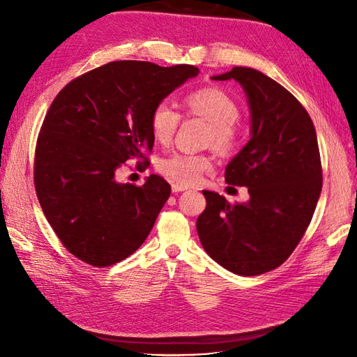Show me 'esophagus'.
<instances>
[{
    "label": "esophagus",
    "mask_w": 357,
    "mask_h": 357,
    "mask_svg": "<svg viewBox=\"0 0 357 357\" xmlns=\"http://www.w3.org/2000/svg\"><path fill=\"white\" fill-rule=\"evenodd\" d=\"M172 190H173V193H181V192L187 190V187L185 185H181V184H173L172 185Z\"/></svg>",
    "instance_id": "1"
}]
</instances>
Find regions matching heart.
Returning <instances> with one entry per match:
<instances>
[{
  "label": "heart",
  "mask_w": 357,
  "mask_h": 357,
  "mask_svg": "<svg viewBox=\"0 0 357 357\" xmlns=\"http://www.w3.org/2000/svg\"><path fill=\"white\" fill-rule=\"evenodd\" d=\"M188 113L204 118L211 124V139L219 150H229L236 142L234 121L239 118L236 102L219 89H199L185 98ZM181 115L169 102H159L151 112L150 128L155 139L167 144L176 133ZM211 165L210 158L195 151L179 150L162 158L158 169L165 178L181 185H192L201 179L202 173Z\"/></svg>",
  "instance_id": "b5f03b06"
}]
</instances>
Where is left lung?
I'll return each instance as SVG.
<instances>
[{"mask_svg":"<svg viewBox=\"0 0 357 357\" xmlns=\"http://www.w3.org/2000/svg\"><path fill=\"white\" fill-rule=\"evenodd\" d=\"M211 79H234L247 96L252 138L225 167V181L247 187L250 199L230 204L202 190L207 207L196 229L211 259L257 276L285 262L312 221L322 190L317 136L302 104L259 70L233 67Z\"/></svg>","mask_w":357,"mask_h":357,"instance_id":"obj_1","label":"left lung"}]
</instances>
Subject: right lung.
<instances>
[{"label":"right lung","mask_w":357,"mask_h":357,"mask_svg":"<svg viewBox=\"0 0 357 357\" xmlns=\"http://www.w3.org/2000/svg\"><path fill=\"white\" fill-rule=\"evenodd\" d=\"M195 66L113 61L69 82L44 118L35 151V188L45 218L69 252L93 267L126 259L147 239L172 192L150 174L141 187L115 173L153 149L151 112Z\"/></svg>","instance_id":"add662e5"}]
</instances>
